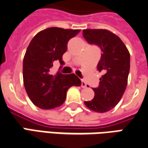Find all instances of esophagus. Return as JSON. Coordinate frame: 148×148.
<instances>
[{
	"instance_id": "34e87169",
	"label": "esophagus",
	"mask_w": 148,
	"mask_h": 148,
	"mask_svg": "<svg viewBox=\"0 0 148 148\" xmlns=\"http://www.w3.org/2000/svg\"><path fill=\"white\" fill-rule=\"evenodd\" d=\"M81 86L82 87V88H86V87L87 86L86 83L84 81H82V85H81Z\"/></svg>"
}]
</instances>
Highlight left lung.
I'll list each match as a JSON object with an SVG mask.
<instances>
[{
  "instance_id": "obj_1",
  "label": "left lung",
  "mask_w": 148,
  "mask_h": 148,
  "mask_svg": "<svg viewBox=\"0 0 148 148\" xmlns=\"http://www.w3.org/2000/svg\"><path fill=\"white\" fill-rule=\"evenodd\" d=\"M84 38L90 44L101 49V57L97 71H103L100 85L93 88L94 97L85 101L88 109L97 112H106L117 105L127 87L130 70V54L119 37L106 29H85Z\"/></svg>"
}]
</instances>
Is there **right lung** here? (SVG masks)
Wrapping results in <instances>:
<instances>
[{
    "mask_svg": "<svg viewBox=\"0 0 148 148\" xmlns=\"http://www.w3.org/2000/svg\"><path fill=\"white\" fill-rule=\"evenodd\" d=\"M80 31L49 27L37 33L27 47L23 61L24 85L32 102L40 109L62 106L68 89L81 86V80L74 74L51 73L55 61L64 64L62 55L67 50L68 41Z\"/></svg>",
    "mask_w": 148,
    "mask_h": 148,
    "instance_id": "add662e5",
    "label": "right lung"
}]
</instances>
